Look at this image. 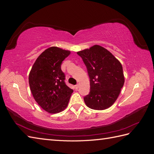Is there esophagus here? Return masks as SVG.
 Instances as JSON below:
<instances>
[{"label":"esophagus","instance_id":"esophagus-1","mask_svg":"<svg viewBox=\"0 0 154 154\" xmlns=\"http://www.w3.org/2000/svg\"><path fill=\"white\" fill-rule=\"evenodd\" d=\"M79 87H80V84H79V83H78L77 85H76V88H78Z\"/></svg>","mask_w":154,"mask_h":154}]
</instances>
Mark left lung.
I'll return each instance as SVG.
<instances>
[{
  "mask_svg": "<svg viewBox=\"0 0 154 154\" xmlns=\"http://www.w3.org/2000/svg\"><path fill=\"white\" fill-rule=\"evenodd\" d=\"M87 67L90 78V93L84 97L85 105L91 109L109 108L118 99L125 83L122 63L103 47L94 45L78 51Z\"/></svg>",
  "mask_w": 154,
  "mask_h": 154,
  "instance_id": "1",
  "label": "left lung"
}]
</instances>
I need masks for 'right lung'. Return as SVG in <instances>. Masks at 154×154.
<instances>
[{"label":"right lung","mask_w":154,"mask_h":154,"mask_svg":"<svg viewBox=\"0 0 154 154\" xmlns=\"http://www.w3.org/2000/svg\"><path fill=\"white\" fill-rule=\"evenodd\" d=\"M71 51L58 47L45 49L37 58L29 74L30 90L34 99L45 111L57 114L67 108L73 90L65 83L61 70Z\"/></svg>","instance_id":"1"}]
</instances>
